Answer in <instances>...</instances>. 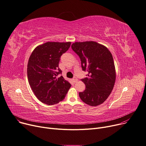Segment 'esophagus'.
<instances>
[{"mask_svg": "<svg viewBox=\"0 0 146 146\" xmlns=\"http://www.w3.org/2000/svg\"><path fill=\"white\" fill-rule=\"evenodd\" d=\"M72 80V81H73L74 83H75V82H76L77 81V80H78V79H77V78H76V77H74V78H73Z\"/></svg>", "mask_w": 146, "mask_h": 146, "instance_id": "34e87169", "label": "esophagus"}]
</instances>
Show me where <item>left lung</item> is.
<instances>
[{
    "mask_svg": "<svg viewBox=\"0 0 146 146\" xmlns=\"http://www.w3.org/2000/svg\"><path fill=\"white\" fill-rule=\"evenodd\" d=\"M73 51L79 57L82 69L87 71L81 79L86 89L79 96L85 103L97 106L103 103L114 88L116 73L112 56L108 48L93 41L75 42Z\"/></svg>",
    "mask_w": 146,
    "mask_h": 146,
    "instance_id": "8db88e82",
    "label": "left lung"
}]
</instances>
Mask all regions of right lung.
Returning a JSON list of instances; mask_svg holds the SVG:
<instances>
[{
	"label": "right lung",
	"mask_w": 146,
	"mask_h": 146,
	"mask_svg": "<svg viewBox=\"0 0 146 146\" xmlns=\"http://www.w3.org/2000/svg\"><path fill=\"white\" fill-rule=\"evenodd\" d=\"M71 42H46L37 46L28 60L27 76L30 86L43 103L53 105L62 101L71 85L60 76L58 68L61 55Z\"/></svg>",
	"instance_id": "obj_1"
}]
</instances>
